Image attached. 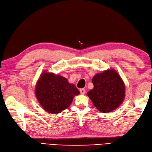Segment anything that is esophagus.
<instances>
[{"label":"esophagus","mask_w":152,"mask_h":152,"mask_svg":"<svg viewBox=\"0 0 152 152\" xmlns=\"http://www.w3.org/2000/svg\"><path fill=\"white\" fill-rule=\"evenodd\" d=\"M80 91L81 94H85V88H80Z\"/></svg>","instance_id":"esophagus-1"}]
</instances>
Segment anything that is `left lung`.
<instances>
[{
	"label": "left lung",
	"mask_w": 152,
	"mask_h": 152,
	"mask_svg": "<svg viewBox=\"0 0 152 152\" xmlns=\"http://www.w3.org/2000/svg\"><path fill=\"white\" fill-rule=\"evenodd\" d=\"M92 81L94 88L87 92V96L99 112H112L123 103L125 85L115 70L107 69L96 74Z\"/></svg>",
	"instance_id": "8db88e82"
}]
</instances>
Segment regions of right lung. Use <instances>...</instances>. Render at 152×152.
Returning <instances> with one entry per match:
<instances>
[{
    "label": "right lung",
    "instance_id": "right-lung-1",
    "mask_svg": "<svg viewBox=\"0 0 152 152\" xmlns=\"http://www.w3.org/2000/svg\"><path fill=\"white\" fill-rule=\"evenodd\" d=\"M80 91L65 77L43 71L35 87V96L44 109L49 114H59L67 108Z\"/></svg>",
    "mask_w": 152,
    "mask_h": 152
}]
</instances>
